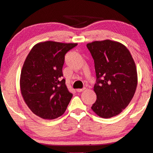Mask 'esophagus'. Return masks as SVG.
<instances>
[{"instance_id":"esophagus-1","label":"esophagus","mask_w":153,"mask_h":153,"mask_svg":"<svg viewBox=\"0 0 153 153\" xmlns=\"http://www.w3.org/2000/svg\"><path fill=\"white\" fill-rule=\"evenodd\" d=\"M84 89H85V88H78V89H77V90H76V91H77V92H78V93H80V92H82V91H83Z\"/></svg>"}]
</instances>
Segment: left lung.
<instances>
[{"label": "left lung", "mask_w": 153, "mask_h": 153, "mask_svg": "<svg viewBox=\"0 0 153 153\" xmlns=\"http://www.w3.org/2000/svg\"><path fill=\"white\" fill-rule=\"evenodd\" d=\"M86 47L94 60L97 77V100L91 109L101 118H111L122 112L134 96L137 84L135 62L119 42L97 41Z\"/></svg>", "instance_id": "obj_1"}]
</instances>
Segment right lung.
I'll list each match as a JSON object with an SVG mask.
<instances>
[{
    "mask_svg": "<svg viewBox=\"0 0 153 153\" xmlns=\"http://www.w3.org/2000/svg\"><path fill=\"white\" fill-rule=\"evenodd\" d=\"M77 43L55 42L33 46L24 61L20 75L24 100L35 115L54 119L64 114L73 94L62 79L65 56Z\"/></svg>",
    "mask_w": 153,
    "mask_h": 153,
    "instance_id": "1",
    "label": "right lung"
}]
</instances>
